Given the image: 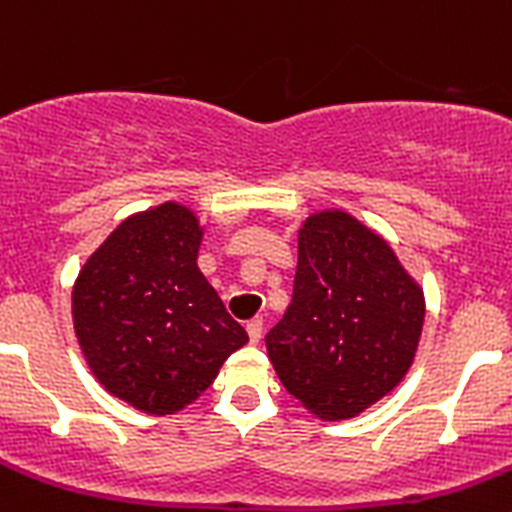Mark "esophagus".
<instances>
[{
	"label": "esophagus",
	"mask_w": 512,
	"mask_h": 512,
	"mask_svg": "<svg viewBox=\"0 0 512 512\" xmlns=\"http://www.w3.org/2000/svg\"><path fill=\"white\" fill-rule=\"evenodd\" d=\"M246 330H248V338H251V343H259L261 341V333H264V320H261V318L248 320Z\"/></svg>",
	"instance_id": "esophagus-1"
}]
</instances>
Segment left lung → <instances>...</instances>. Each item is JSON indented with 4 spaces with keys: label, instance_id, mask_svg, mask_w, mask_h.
Returning a JSON list of instances; mask_svg holds the SVG:
<instances>
[{
    "label": "left lung",
    "instance_id": "1",
    "mask_svg": "<svg viewBox=\"0 0 512 512\" xmlns=\"http://www.w3.org/2000/svg\"><path fill=\"white\" fill-rule=\"evenodd\" d=\"M423 320V287L387 238L328 207L297 228L295 295L266 336V354L302 408L336 423L405 379Z\"/></svg>",
    "mask_w": 512,
    "mask_h": 512
}]
</instances>
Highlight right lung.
<instances>
[{
  "mask_svg": "<svg viewBox=\"0 0 512 512\" xmlns=\"http://www.w3.org/2000/svg\"><path fill=\"white\" fill-rule=\"evenodd\" d=\"M202 238L200 215L182 202L133 212L71 289L76 341L94 379L140 413L192 405L248 343L197 266Z\"/></svg>",
  "mask_w": 512,
  "mask_h": 512,
  "instance_id": "add662e5",
  "label": "right lung"
}]
</instances>
